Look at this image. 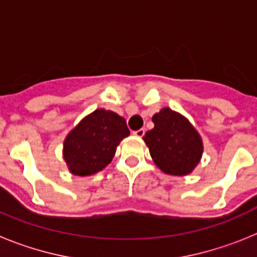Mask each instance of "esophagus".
Masks as SVG:
<instances>
[{"instance_id": "esophagus-1", "label": "esophagus", "mask_w": 257, "mask_h": 257, "mask_svg": "<svg viewBox=\"0 0 257 257\" xmlns=\"http://www.w3.org/2000/svg\"><path fill=\"white\" fill-rule=\"evenodd\" d=\"M144 134H145L144 128H140V130H138V131H134V135L138 136V138H143V136H144Z\"/></svg>"}]
</instances>
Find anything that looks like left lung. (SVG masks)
Listing matches in <instances>:
<instances>
[{
	"mask_svg": "<svg viewBox=\"0 0 257 257\" xmlns=\"http://www.w3.org/2000/svg\"><path fill=\"white\" fill-rule=\"evenodd\" d=\"M154 127L143 138L152 158L165 174L184 176L196 169L203 153L197 130L187 118L170 108L152 117Z\"/></svg>",
	"mask_w": 257,
	"mask_h": 257,
	"instance_id": "8db88e82",
	"label": "left lung"
}]
</instances>
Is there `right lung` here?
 <instances>
[{
  "mask_svg": "<svg viewBox=\"0 0 257 257\" xmlns=\"http://www.w3.org/2000/svg\"><path fill=\"white\" fill-rule=\"evenodd\" d=\"M128 135L124 118L110 110L96 109L65 138L63 156L68 169L78 176L101 171L113 160L118 144Z\"/></svg>",
  "mask_w": 257,
  "mask_h": 257,
  "instance_id": "right-lung-1",
  "label": "right lung"
}]
</instances>
